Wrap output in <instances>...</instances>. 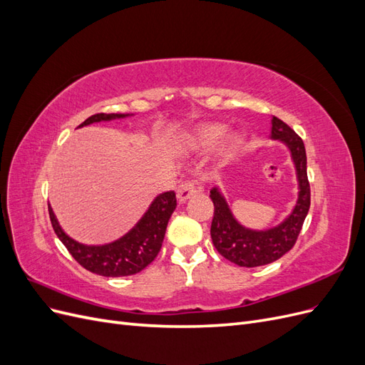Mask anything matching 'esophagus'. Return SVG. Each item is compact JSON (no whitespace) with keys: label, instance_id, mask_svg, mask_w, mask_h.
Instances as JSON below:
<instances>
[{"label":"esophagus","instance_id":"esophagus-1","mask_svg":"<svg viewBox=\"0 0 365 365\" xmlns=\"http://www.w3.org/2000/svg\"><path fill=\"white\" fill-rule=\"evenodd\" d=\"M197 192V185L195 181L187 180L184 182H181L176 189V197H178L180 202H185L189 197H192L195 193Z\"/></svg>","mask_w":365,"mask_h":365}]
</instances>
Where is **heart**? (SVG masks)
<instances>
[{
  "mask_svg": "<svg viewBox=\"0 0 365 365\" xmlns=\"http://www.w3.org/2000/svg\"><path fill=\"white\" fill-rule=\"evenodd\" d=\"M225 134V126L220 123H210V125H204L201 128H197L192 137L190 141L195 148L200 149H208L215 146L216 143L222 138V135ZM239 137L237 135H230L225 141V149L227 150H233L237 145H239Z\"/></svg>",
  "mask_w": 365,
  "mask_h": 365,
  "instance_id": "heart-1",
  "label": "heart"
}]
</instances>
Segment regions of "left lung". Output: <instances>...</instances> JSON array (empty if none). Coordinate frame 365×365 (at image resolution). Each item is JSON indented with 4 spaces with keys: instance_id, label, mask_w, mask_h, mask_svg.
<instances>
[{
    "instance_id": "left-lung-1",
    "label": "left lung",
    "mask_w": 365,
    "mask_h": 365,
    "mask_svg": "<svg viewBox=\"0 0 365 365\" xmlns=\"http://www.w3.org/2000/svg\"><path fill=\"white\" fill-rule=\"evenodd\" d=\"M271 123V138L280 140L288 146L297 170L298 200L291 215L277 227L260 231L251 230L240 225L235 219L217 187L210 190V197L215 205L212 228H210L213 245L220 256L239 267H262V264L275 262L288 252L295 245L309 207H311V187L307 181L304 143L295 134L294 129L280 118L272 117Z\"/></svg>"
}]
</instances>
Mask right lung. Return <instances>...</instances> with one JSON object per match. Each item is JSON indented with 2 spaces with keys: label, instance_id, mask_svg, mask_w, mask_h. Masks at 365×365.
Instances as JSON below:
<instances>
[{
  "label": "right lung",
  "instance_id": "1",
  "mask_svg": "<svg viewBox=\"0 0 365 365\" xmlns=\"http://www.w3.org/2000/svg\"><path fill=\"white\" fill-rule=\"evenodd\" d=\"M129 114H94L88 117L82 126L98 121H109L114 118H125ZM176 208L175 192H164L158 195L149 205L148 212L135 224V227L120 239L105 245H85L71 239L61 228L53 208L48 204V215L54 233L70 251L74 260L94 274L103 277H125L145 269L158 256L163 245L168 222Z\"/></svg>",
  "mask_w": 365,
  "mask_h": 365
}]
</instances>
